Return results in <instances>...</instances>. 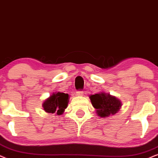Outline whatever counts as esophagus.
Instances as JSON below:
<instances>
[{
	"instance_id": "obj_1",
	"label": "esophagus",
	"mask_w": 158,
	"mask_h": 158,
	"mask_svg": "<svg viewBox=\"0 0 158 158\" xmlns=\"http://www.w3.org/2000/svg\"><path fill=\"white\" fill-rule=\"evenodd\" d=\"M77 96H83L84 92L83 91H77Z\"/></svg>"
}]
</instances>
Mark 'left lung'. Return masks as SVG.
<instances>
[{
	"instance_id": "obj_1",
	"label": "left lung",
	"mask_w": 158,
	"mask_h": 158,
	"mask_svg": "<svg viewBox=\"0 0 158 158\" xmlns=\"http://www.w3.org/2000/svg\"><path fill=\"white\" fill-rule=\"evenodd\" d=\"M89 97L92 105L96 109L98 116L103 118L114 115L122 107L120 100L103 91L89 95Z\"/></svg>"
}]
</instances>
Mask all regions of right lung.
<instances>
[{
	"mask_svg": "<svg viewBox=\"0 0 158 158\" xmlns=\"http://www.w3.org/2000/svg\"><path fill=\"white\" fill-rule=\"evenodd\" d=\"M69 94L64 93H53L42 103L44 110L47 113L55 114V116L63 114L69 104Z\"/></svg>",
	"mask_w": 158,
	"mask_h": 158,
	"instance_id": "obj_1",
	"label": "right lung"
}]
</instances>
